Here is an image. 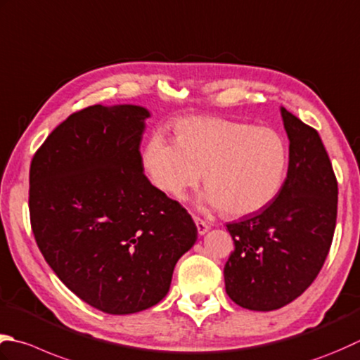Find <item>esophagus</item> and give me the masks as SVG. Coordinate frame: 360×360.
<instances>
[{
    "instance_id": "1",
    "label": "esophagus",
    "mask_w": 360,
    "mask_h": 360,
    "mask_svg": "<svg viewBox=\"0 0 360 360\" xmlns=\"http://www.w3.org/2000/svg\"><path fill=\"white\" fill-rule=\"evenodd\" d=\"M193 220H195V223H196V228H198V234L200 236H204L206 234V232L209 231V224L204 221V220H201L200 217H193Z\"/></svg>"
}]
</instances>
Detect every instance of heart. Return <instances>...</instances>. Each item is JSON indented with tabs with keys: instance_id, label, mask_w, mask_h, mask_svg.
Here are the masks:
<instances>
[{
	"instance_id": "heart-1",
	"label": "heart",
	"mask_w": 360,
	"mask_h": 360,
	"mask_svg": "<svg viewBox=\"0 0 360 360\" xmlns=\"http://www.w3.org/2000/svg\"><path fill=\"white\" fill-rule=\"evenodd\" d=\"M176 142L156 132L143 167L154 186L182 198L202 178V201L229 217L256 214L279 195L288 167L284 137L270 126L224 118H184Z\"/></svg>"
}]
</instances>
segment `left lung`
Returning <instances> with one entry per match:
<instances>
[{"mask_svg":"<svg viewBox=\"0 0 360 360\" xmlns=\"http://www.w3.org/2000/svg\"><path fill=\"white\" fill-rule=\"evenodd\" d=\"M288 170L279 195L259 212L228 223L234 251L224 265L228 297L250 311H276L314 283L333 243L337 179L321 139L281 108Z\"/></svg>","mask_w":360,"mask_h":360,"instance_id":"left-lung-1","label":"left lung"}]
</instances>
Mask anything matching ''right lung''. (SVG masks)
<instances>
[{"mask_svg": "<svg viewBox=\"0 0 360 360\" xmlns=\"http://www.w3.org/2000/svg\"><path fill=\"white\" fill-rule=\"evenodd\" d=\"M148 117L142 105H90L49 134L31 162L39 250L76 297L112 315L158 304L198 236L187 210L143 174Z\"/></svg>", "mask_w": 360, "mask_h": 360, "instance_id": "add662e5", "label": "right lung"}]
</instances>
